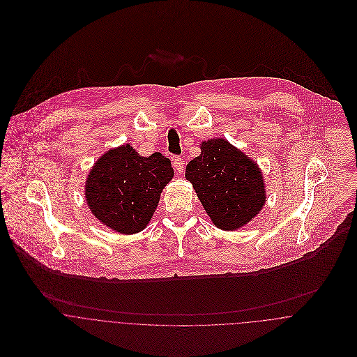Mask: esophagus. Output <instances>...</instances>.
I'll use <instances>...</instances> for the list:
<instances>
[{"label":"esophagus","instance_id":"1","mask_svg":"<svg viewBox=\"0 0 357 357\" xmlns=\"http://www.w3.org/2000/svg\"><path fill=\"white\" fill-rule=\"evenodd\" d=\"M173 167H174V170H176L177 173H183V172H184V160H183L181 158L176 156V158L173 159Z\"/></svg>","mask_w":357,"mask_h":357}]
</instances>
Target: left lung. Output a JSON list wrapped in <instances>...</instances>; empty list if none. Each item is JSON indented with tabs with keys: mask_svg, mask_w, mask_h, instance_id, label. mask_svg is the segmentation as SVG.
I'll return each mask as SVG.
<instances>
[{
	"mask_svg": "<svg viewBox=\"0 0 357 357\" xmlns=\"http://www.w3.org/2000/svg\"><path fill=\"white\" fill-rule=\"evenodd\" d=\"M185 178L192 183L213 224L222 231L245 227L265 204L259 166L221 137L202 142L201 155L185 167Z\"/></svg>",
	"mask_w": 357,
	"mask_h": 357,
	"instance_id": "1",
	"label": "left lung"
}]
</instances>
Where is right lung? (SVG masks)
I'll return each mask as SVG.
<instances>
[{
	"label": "right lung",
	"instance_id": "obj_1",
	"mask_svg": "<svg viewBox=\"0 0 357 357\" xmlns=\"http://www.w3.org/2000/svg\"><path fill=\"white\" fill-rule=\"evenodd\" d=\"M170 159L142 156L130 144L111 149L96 160L85 183V201L107 228L132 235L153 218L162 190L173 178Z\"/></svg>",
	"mask_w": 357,
	"mask_h": 357
}]
</instances>
